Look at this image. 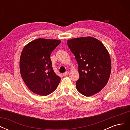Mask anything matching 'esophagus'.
<instances>
[{"instance_id":"34e87169","label":"esophagus","mask_w":130,"mask_h":130,"mask_svg":"<svg viewBox=\"0 0 130 130\" xmlns=\"http://www.w3.org/2000/svg\"><path fill=\"white\" fill-rule=\"evenodd\" d=\"M68 74H69V72H68V71H67V72H66L64 73L63 74V76H66L67 75H68Z\"/></svg>"}]
</instances>
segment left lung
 Wrapping results in <instances>:
<instances>
[{
	"label": "left lung",
	"instance_id": "8db88e82",
	"mask_svg": "<svg viewBox=\"0 0 130 130\" xmlns=\"http://www.w3.org/2000/svg\"><path fill=\"white\" fill-rule=\"evenodd\" d=\"M67 44L78 65L77 90L85 96L99 92L107 84L111 72L107 49L99 40L90 36L70 39Z\"/></svg>",
	"mask_w": 130,
	"mask_h": 130
}]
</instances>
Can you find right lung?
<instances>
[{
  "mask_svg": "<svg viewBox=\"0 0 130 130\" xmlns=\"http://www.w3.org/2000/svg\"><path fill=\"white\" fill-rule=\"evenodd\" d=\"M61 41L37 38L23 49L19 61L21 76L34 93L46 96L55 90L61 81L54 72L50 55Z\"/></svg>",
  "mask_w": 130,
  "mask_h": 130,
  "instance_id": "1",
  "label": "right lung"
}]
</instances>
